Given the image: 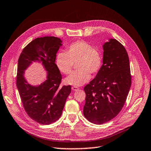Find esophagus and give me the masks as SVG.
<instances>
[{"mask_svg": "<svg viewBox=\"0 0 151 151\" xmlns=\"http://www.w3.org/2000/svg\"><path fill=\"white\" fill-rule=\"evenodd\" d=\"M71 90L73 91H75L78 90L79 88H78L77 86H73V87H71Z\"/></svg>", "mask_w": 151, "mask_h": 151, "instance_id": "1", "label": "esophagus"}]
</instances>
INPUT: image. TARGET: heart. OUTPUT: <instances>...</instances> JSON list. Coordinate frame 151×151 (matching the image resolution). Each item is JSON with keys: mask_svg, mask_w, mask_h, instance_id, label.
Here are the masks:
<instances>
[{"mask_svg": "<svg viewBox=\"0 0 151 151\" xmlns=\"http://www.w3.org/2000/svg\"><path fill=\"white\" fill-rule=\"evenodd\" d=\"M78 61V70L73 72L65 79L66 84L79 86L91 78L90 73L95 75L101 69L102 56L98 49L84 40L73 42L66 48V53L59 52L55 62L59 70L65 75L70 73L73 62Z\"/></svg>", "mask_w": 151, "mask_h": 151, "instance_id": "obj_1", "label": "heart"}]
</instances>
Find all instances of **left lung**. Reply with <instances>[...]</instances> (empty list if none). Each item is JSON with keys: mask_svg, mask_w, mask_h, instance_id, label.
Segmentation results:
<instances>
[{"mask_svg": "<svg viewBox=\"0 0 151 151\" xmlns=\"http://www.w3.org/2000/svg\"><path fill=\"white\" fill-rule=\"evenodd\" d=\"M103 65L87 85L83 114L92 123L101 124L119 114L131 86L129 60L124 46L114 38L103 45Z\"/></svg>", "mask_w": 151, "mask_h": 151, "instance_id": "obj_1", "label": "left lung"}]
</instances>
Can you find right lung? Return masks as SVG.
I'll use <instances>...</instances> for the list:
<instances>
[{
	"label": "right lung",
	"instance_id": "1",
	"mask_svg": "<svg viewBox=\"0 0 151 151\" xmlns=\"http://www.w3.org/2000/svg\"><path fill=\"white\" fill-rule=\"evenodd\" d=\"M55 37L37 38L22 50L18 60L17 87L24 108L30 118L42 124H50L62 114L71 86H60L61 75L55 63L56 56L63 45ZM33 62L40 63L47 71L46 80L32 86L24 78V71Z\"/></svg>",
	"mask_w": 151,
	"mask_h": 151
}]
</instances>
